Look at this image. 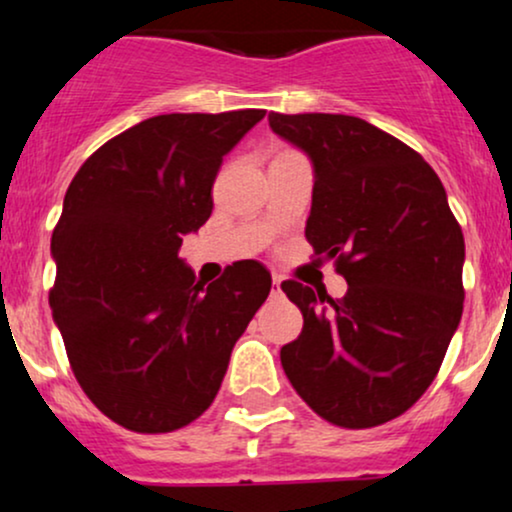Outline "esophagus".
<instances>
[{
    "label": "esophagus",
    "instance_id": "obj_1",
    "mask_svg": "<svg viewBox=\"0 0 512 512\" xmlns=\"http://www.w3.org/2000/svg\"><path fill=\"white\" fill-rule=\"evenodd\" d=\"M272 284H274V289H272V293L276 296V293H281V274H272Z\"/></svg>",
    "mask_w": 512,
    "mask_h": 512
}]
</instances>
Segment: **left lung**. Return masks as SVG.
<instances>
[{"instance_id": "1", "label": "left lung", "mask_w": 512, "mask_h": 512, "mask_svg": "<svg viewBox=\"0 0 512 512\" xmlns=\"http://www.w3.org/2000/svg\"><path fill=\"white\" fill-rule=\"evenodd\" d=\"M269 127L313 161L305 238L349 284L337 301L281 284L303 313L281 366L325 421L380 426L428 390L460 325L462 228L436 170L361 117L269 113Z\"/></svg>"}]
</instances>
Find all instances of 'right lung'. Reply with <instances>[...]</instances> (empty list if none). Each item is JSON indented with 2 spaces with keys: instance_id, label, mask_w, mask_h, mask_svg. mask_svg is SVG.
I'll return each instance as SVG.
<instances>
[{
  "instance_id": "add662e5",
  "label": "right lung",
  "mask_w": 512,
  "mask_h": 512,
  "mask_svg": "<svg viewBox=\"0 0 512 512\" xmlns=\"http://www.w3.org/2000/svg\"><path fill=\"white\" fill-rule=\"evenodd\" d=\"M262 117H149L93 151L64 195L52 317L81 390L127 431L170 433L202 416L267 301L260 262H233L204 286L178 257L211 216L223 156Z\"/></svg>"
}]
</instances>
